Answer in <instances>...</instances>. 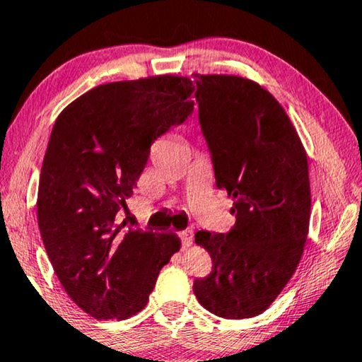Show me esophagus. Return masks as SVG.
<instances>
[{
    "label": "esophagus",
    "mask_w": 362,
    "mask_h": 362,
    "mask_svg": "<svg viewBox=\"0 0 362 362\" xmlns=\"http://www.w3.org/2000/svg\"><path fill=\"white\" fill-rule=\"evenodd\" d=\"M182 247H189L192 244V230H182L180 232Z\"/></svg>",
    "instance_id": "1"
}]
</instances>
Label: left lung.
I'll return each mask as SVG.
<instances>
[{
  "label": "left lung",
  "mask_w": 362,
  "mask_h": 362,
  "mask_svg": "<svg viewBox=\"0 0 362 362\" xmlns=\"http://www.w3.org/2000/svg\"><path fill=\"white\" fill-rule=\"evenodd\" d=\"M194 78L216 186L234 199L235 224L227 234L196 232L212 272L192 290L221 318H252L274 303L300 264L311 209L308 160L269 90L239 76Z\"/></svg>",
  "instance_id": "left-lung-1"
}]
</instances>
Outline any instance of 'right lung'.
<instances>
[{
    "label": "right lung",
    "mask_w": 362,
    "mask_h": 362,
    "mask_svg": "<svg viewBox=\"0 0 362 362\" xmlns=\"http://www.w3.org/2000/svg\"><path fill=\"white\" fill-rule=\"evenodd\" d=\"M180 76L102 83L54 123L37 191V224L59 281L97 320L141 311L160 270L181 247L171 232H122L151 143L194 110Z\"/></svg>",
    "instance_id": "add662e5"
}]
</instances>
